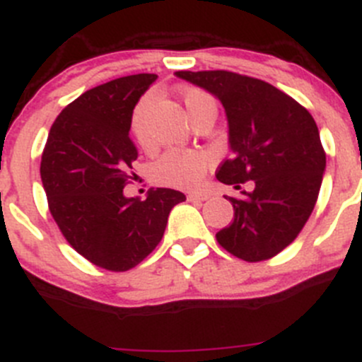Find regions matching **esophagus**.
I'll return each instance as SVG.
<instances>
[{
    "instance_id": "obj_1",
    "label": "esophagus",
    "mask_w": 362,
    "mask_h": 362,
    "mask_svg": "<svg viewBox=\"0 0 362 362\" xmlns=\"http://www.w3.org/2000/svg\"><path fill=\"white\" fill-rule=\"evenodd\" d=\"M187 199L189 202H204V199H208V194H204V192H189Z\"/></svg>"
}]
</instances>
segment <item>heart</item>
<instances>
[{"mask_svg": "<svg viewBox=\"0 0 362 362\" xmlns=\"http://www.w3.org/2000/svg\"><path fill=\"white\" fill-rule=\"evenodd\" d=\"M182 100H184L191 119L204 108L215 107L214 98L202 89L184 90ZM148 103H151V96H144L138 101L133 117H131V133H133L136 144L151 154L154 151V144L147 134L144 122ZM208 166H210V156H206L204 152L191 151V148H170L156 160L152 175L158 184L168 185V187L196 189L202 184V178Z\"/></svg>", "mask_w": 362, "mask_h": 362, "instance_id": "b5f03b06", "label": "heart"}]
</instances>
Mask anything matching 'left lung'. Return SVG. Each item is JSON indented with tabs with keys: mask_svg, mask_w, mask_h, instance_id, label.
<instances>
[{
	"mask_svg": "<svg viewBox=\"0 0 362 362\" xmlns=\"http://www.w3.org/2000/svg\"><path fill=\"white\" fill-rule=\"evenodd\" d=\"M217 96L229 124L233 156L217 168L218 182L252 192L229 199L235 218L215 235L218 245L249 262L275 257L298 238L319 198L326 152L303 105L264 80L240 73L177 71Z\"/></svg>",
	"mask_w": 362,
	"mask_h": 362,
	"instance_id": "obj_1",
	"label": "left lung"
}]
</instances>
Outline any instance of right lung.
Here are the masks:
<instances>
[{
    "mask_svg": "<svg viewBox=\"0 0 362 362\" xmlns=\"http://www.w3.org/2000/svg\"><path fill=\"white\" fill-rule=\"evenodd\" d=\"M158 75L120 76L86 90L57 115L42 154L40 175L49 210L66 242L94 266L127 272L159 245L168 215L185 196L152 189L126 198L136 175L129 138L133 108Z\"/></svg>",
    "mask_w": 362,
    "mask_h": 362,
    "instance_id": "obj_1",
    "label": "right lung"
}]
</instances>
